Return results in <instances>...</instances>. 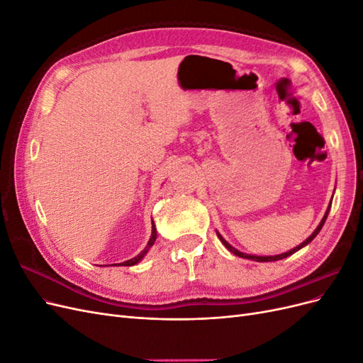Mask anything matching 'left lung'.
Returning <instances> with one entry per match:
<instances>
[{
  "mask_svg": "<svg viewBox=\"0 0 363 363\" xmlns=\"http://www.w3.org/2000/svg\"><path fill=\"white\" fill-rule=\"evenodd\" d=\"M328 211H330V206H328V208H327V212H325V215H324V218L321 219V223H320V225H318L316 227V230H315V232L309 236V238H307L306 240H304V242L303 244H300L298 247H295L294 250H291V251H288V252H283V255H279V256H265V257H263V256H248V255H245V252H240V251H238L236 248H233L232 245H230L228 242H227V240L221 236V235H219L218 233V238L219 239H221V242L225 245V248L227 250H230V251H232L233 252V255H236V256H239V257H244V259H251V260H256V262H274V260H280V259H284V257H288V256H291V255H294V252L295 251H298L300 248H303L304 245H307V244H309V242H312V240H313V238L318 235V233H320V230L323 228V225H324V223H325V219H327V215H328Z\"/></svg>",
  "mask_w": 363,
  "mask_h": 363,
  "instance_id": "8db88e82",
  "label": "left lung"
}]
</instances>
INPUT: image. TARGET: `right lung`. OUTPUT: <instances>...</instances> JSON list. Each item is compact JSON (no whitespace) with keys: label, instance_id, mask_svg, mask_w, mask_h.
Returning a JSON list of instances; mask_svg holds the SVG:
<instances>
[{"label":"right lung","instance_id":"add662e5","mask_svg":"<svg viewBox=\"0 0 363 363\" xmlns=\"http://www.w3.org/2000/svg\"><path fill=\"white\" fill-rule=\"evenodd\" d=\"M155 224V223H152ZM156 228H155V225H152V235H151V238H150V240H148V244H147V247L144 248V251H140V255H138L136 257H133V259H130V260H125V262H123V263H119V265H123V267H133V265H136V263L145 256V252L151 248V245L155 244V240H156Z\"/></svg>","mask_w":363,"mask_h":363}]
</instances>
